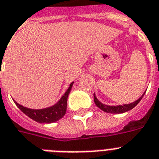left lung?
I'll use <instances>...</instances> for the list:
<instances>
[{"label":"left lung","instance_id":"left-lung-1","mask_svg":"<svg viewBox=\"0 0 159 159\" xmlns=\"http://www.w3.org/2000/svg\"><path fill=\"white\" fill-rule=\"evenodd\" d=\"M145 93L141 95V97H140L139 99H137L135 102H132V103H129V104H124V105H117V106H110V105H106L103 104L102 102H101L100 101L98 100L97 97H96V94H93V98H94V102L95 104L97 105L98 108H100L101 110H102L103 111L106 113H110V114H122V113L127 112V111L132 110L138 104L139 102H141V100L142 99V98L144 97Z\"/></svg>","mask_w":159,"mask_h":159}]
</instances>
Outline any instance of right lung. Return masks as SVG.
Segmentation results:
<instances>
[{"label":"right lung","instance_id":"right-lung-1","mask_svg":"<svg viewBox=\"0 0 159 159\" xmlns=\"http://www.w3.org/2000/svg\"><path fill=\"white\" fill-rule=\"evenodd\" d=\"M73 84H74V82L70 83L69 88L66 89V91L64 93L63 95L61 96V98L59 99L58 102L53 106H49V107L43 109H30L18 104V102H15V101H14V102L25 115H27L31 119L35 120V122L40 123V124L54 123L59 119H61L66 112L68 95L71 90Z\"/></svg>","mask_w":159,"mask_h":159}]
</instances>
